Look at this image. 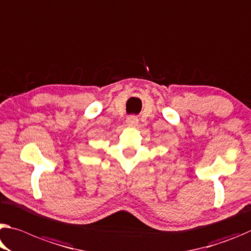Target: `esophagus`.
<instances>
[{
  "instance_id": "34e87169",
  "label": "esophagus",
  "mask_w": 251,
  "mask_h": 251,
  "mask_svg": "<svg viewBox=\"0 0 251 251\" xmlns=\"http://www.w3.org/2000/svg\"><path fill=\"white\" fill-rule=\"evenodd\" d=\"M126 123H127V125H130V126L137 125L138 124V118L136 116H134V115H130V116L127 117Z\"/></svg>"
}]
</instances>
